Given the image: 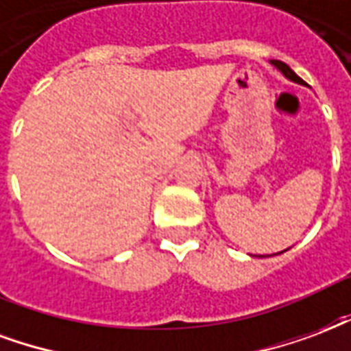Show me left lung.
<instances>
[{"mask_svg": "<svg viewBox=\"0 0 351 351\" xmlns=\"http://www.w3.org/2000/svg\"><path fill=\"white\" fill-rule=\"evenodd\" d=\"M271 63H273V65L277 67L278 73H282L284 78H288L290 82H295V84H301V86H305V82L301 80L298 74L293 73V71H291V69L286 65V63H282V61H278V60H273ZM286 250H288V249H286ZM286 250H282V252H286ZM277 254H280V252H277ZM271 256H275V254H271Z\"/></svg>", "mask_w": 351, "mask_h": 351, "instance_id": "1", "label": "left lung"}]
</instances>
